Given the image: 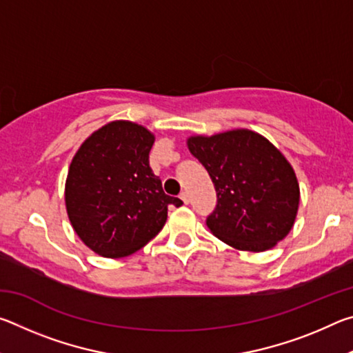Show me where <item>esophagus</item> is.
Instances as JSON below:
<instances>
[{
  "mask_svg": "<svg viewBox=\"0 0 353 353\" xmlns=\"http://www.w3.org/2000/svg\"><path fill=\"white\" fill-rule=\"evenodd\" d=\"M181 199L183 201V204H188V202H190V194L187 193V191H182V193H181Z\"/></svg>",
  "mask_w": 353,
  "mask_h": 353,
  "instance_id": "obj_1",
  "label": "esophagus"
}]
</instances>
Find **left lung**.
Instances as JSON below:
<instances>
[{
  "label": "left lung",
  "mask_w": 353,
  "mask_h": 353,
  "mask_svg": "<svg viewBox=\"0 0 353 353\" xmlns=\"http://www.w3.org/2000/svg\"><path fill=\"white\" fill-rule=\"evenodd\" d=\"M187 146L216 190L218 204L207 227L218 240L238 250L265 252L290 234L301 190L291 163L266 137L232 129L190 135Z\"/></svg>",
  "instance_id": "1"
}]
</instances>
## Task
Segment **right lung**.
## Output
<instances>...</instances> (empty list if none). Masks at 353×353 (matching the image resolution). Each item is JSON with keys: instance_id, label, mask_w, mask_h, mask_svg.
Instances as JSON below:
<instances>
[{"instance_id": "obj_1", "label": "right lung", "mask_w": 353, "mask_h": 353, "mask_svg": "<svg viewBox=\"0 0 353 353\" xmlns=\"http://www.w3.org/2000/svg\"><path fill=\"white\" fill-rule=\"evenodd\" d=\"M155 135L141 124L115 119L83 140L65 181V207L79 240L94 254L121 259L137 252L163 229L166 196L149 168Z\"/></svg>"}]
</instances>
